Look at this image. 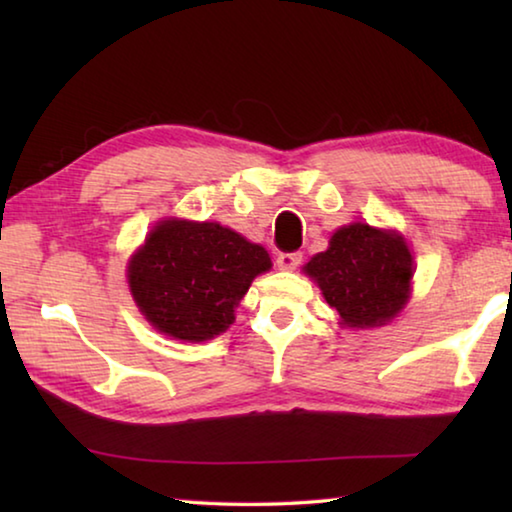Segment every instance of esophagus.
<instances>
[{"mask_svg": "<svg viewBox=\"0 0 512 512\" xmlns=\"http://www.w3.org/2000/svg\"><path fill=\"white\" fill-rule=\"evenodd\" d=\"M300 262H302L300 253H280V255H277V268H280V271H296Z\"/></svg>", "mask_w": 512, "mask_h": 512, "instance_id": "34e87169", "label": "esophagus"}]
</instances>
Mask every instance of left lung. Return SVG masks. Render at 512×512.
<instances>
[{
	"mask_svg": "<svg viewBox=\"0 0 512 512\" xmlns=\"http://www.w3.org/2000/svg\"><path fill=\"white\" fill-rule=\"evenodd\" d=\"M305 271L345 325L375 327L404 307L413 259L402 237L352 223L334 232L329 248L311 257Z\"/></svg>",
	"mask_w": 512,
	"mask_h": 512,
	"instance_id": "1",
	"label": "left lung"
}]
</instances>
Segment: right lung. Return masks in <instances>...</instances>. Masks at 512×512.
<instances>
[{"label": "right lung", "instance_id": "add662e5", "mask_svg": "<svg viewBox=\"0 0 512 512\" xmlns=\"http://www.w3.org/2000/svg\"><path fill=\"white\" fill-rule=\"evenodd\" d=\"M271 268L257 244L219 223L162 221L128 266L137 307L180 341H207L235 320L253 277Z\"/></svg>", "mask_w": 512, "mask_h": 512}]
</instances>
